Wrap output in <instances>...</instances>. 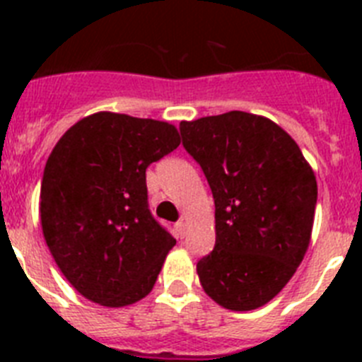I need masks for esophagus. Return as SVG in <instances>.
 <instances>
[{
  "label": "esophagus",
  "mask_w": 362,
  "mask_h": 362,
  "mask_svg": "<svg viewBox=\"0 0 362 362\" xmlns=\"http://www.w3.org/2000/svg\"><path fill=\"white\" fill-rule=\"evenodd\" d=\"M175 233H177V238H181V239L187 235V221L181 219L175 223Z\"/></svg>",
  "instance_id": "1"
}]
</instances>
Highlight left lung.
Wrapping results in <instances>:
<instances>
[{
	"label": "left lung",
	"mask_w": 362,
	"mask_h": 362,
	"mask_svg": "<svg viewBox=\"0 0 362 362\" xmlns=\"http://www.w3.org/2000/svg\"><path fill=\"white\" fill-rule=\"evenodd\" d=\"M216 203V246L197 263L206 296L233 312L267 305L308 250L317 181L279 124L232 110L179 124Z\"/></svg>",
	"instance_id": "left-lung-1"
}]
</instances>
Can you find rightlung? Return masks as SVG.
<instances>
[{
	"mask_svg": "<svg viewBox=\"0 0 362 362\" xmlns=\"http://www.w3.org/2000/svg\"><path fill=\"white\" fill-rule=\"evenodd\" d=\"M179 143L166 121L95 112L52 148L41 181V228L85 299L121 308L152 292L175 239L150 214L145 172Z\"/></svg>",
	"mask_w": 362,
	"mask_h": 362,
	"instance_id": "1",
	"label": "right lung"
}]
</instances>
